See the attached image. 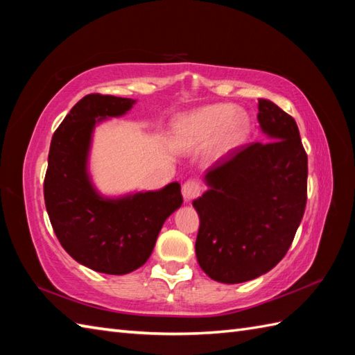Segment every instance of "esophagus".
<instances>
[{
    "instance_id": "obj_1",
    "label": "esophagus",
    "mask_w": 355,
    "mask_h": 355,
    "mask_svg": "<svg viewBox=\"0 0 355 355\" xmlns=\"http://www.w3.org/2000/svg\"><path fill=\"white\" fill-rule=\"evenodd\" d=\"M201 191H202V187H201L200 182H197V180H187V182L182 187V193H183L184 201H192L193 198L200 197Z\"/></svg>"
}]
</instances>
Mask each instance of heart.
Instances as JSON below:
<instances>
[{"instance_id": "b5f03b06", "label": "heart", "mask_w": 355, "mask_h": 355, "mask_svg": "<svg viewBox=\"0 0 355 355\" xmlns=\"http://www.w3.org/2000/svg\"><path fill=\"white\" fill-rule=\"evenodd\" d=\"M250 130V117L230 103L207 105L178 116L171 143L178 153H197L209 143V154L221 158L236 148Z\"/></svg>"}]
</instances>
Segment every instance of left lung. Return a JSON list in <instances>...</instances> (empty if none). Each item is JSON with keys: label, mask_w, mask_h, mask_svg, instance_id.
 I'll return each instance as SVG.
<instances>
[{"label": "left lung", "mask_w": 355, "mask_h": 355, "mask_svg": "<svg viewBox=\"0 0 355 355\" xmlns=\"http://www.w3.org/2000/svg\"><path fill=\"white\" fill-rule=\"evenodd\" d=\"M258 110L268 143L233 149L209 168V189L192 202L200 216L197 261L223 284L252 281L273 268L305 212L308 157L296 120L268 99H259Z\"/></svg>", "instance_id": "left-lung-1"}]
</instances>
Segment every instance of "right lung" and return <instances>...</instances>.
I'll return each instance as SVG.
<instances>
[{"label": "right lung", "mask_w": 355, "mask_h": 355, "mask_svg": "<svg viewBox=\"0 0 355 355\" xmlns=\"http://www.w3.org/2000/svg\"><path fill=\"white\" fill-rule=\"evenodd\" d=\"M137 102L88 94L53 134L44 200L59 243L74 261L99 273L126 275L145 263L164 221L183 205L173 182L160 191L105 197L88 171L93 132Z\"/></svg>", "instance_id": "add662e5"}]
</instances>
